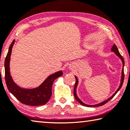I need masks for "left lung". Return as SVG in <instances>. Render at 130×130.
<instances>
[{
	"mask_svg": "<svg viewBox=\"0 0 130 130\" xmlns=\"http://www.w3.org/2000/svg\"><path fill=\"white\" fill-rule=\"evenodd\" d=\"M111 51H112V52L115 53V54H116L117 57H118L119 58L121 59V62H122V63H123V68H122V71H121V80H120V86H119V88H117V90H116V91L114 94H113L112 96L109 97V98L107 99V100H105L104 101H103L101 103H99V104H95V105H88V104H86L85 103H84L83 102H82L81 100H80L79 98L77 96V93H76V88H77V85H78V83H79V80H78V79L77 77V76H75V78H76V83H75V87H74V90H73V94H74V96H75V98L76 100V101L78 102H79L80 104L82 105L83 106H87V107H96V106H102V105H104V104H105L106 103L108 102L109 101H110L111 99H112L113 96H114L116 94V93L117 92H118L119 90H120V88L121 87V86L123 85V82H124V59H123V58L122 57V56L120 55V53H119L118 48H117V46L115 45V44L113 45V46L112 47V48H111Z\"/></svg>",
	"mask_w": 130,
	"mask_h": 130,
	"instance_id": "1",
	"label": "left lung"
}]
</instances>
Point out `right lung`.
Returning a JSON list of instances; mask_svg holds the SVG:
<instances>
[{"mask_svg": "<svg viewBox=\"0 0 130 130\" xmlns=\"http://www.w3.org/2000/svg\"><path fill=\"white\" fill-rule=\"evenodd\" d=\"M14 43L15 40L10 44L5 61V80L8 90L18 101L24 104L30 106H39L46 104L51 96V88L53 82L58 77L63 75L62 71L51 74L38 87L29 89L20 87L14 82L10 72V57Z\"/></svg>", "mask_w": 130, "mask_h": 130, "instance_id": "right-lung-1", "label": "right lung"}]
</instances>
